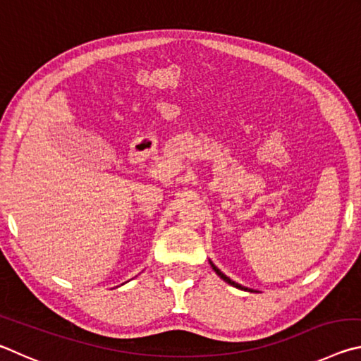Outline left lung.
I'll return each mask as SVG.
<instances>
[{"instance_id": "1", "label": "left lung", "mask_w": 361, "mask_h": 361, "mask_svg": "<svg viewBox=\"0 0 361 361\" xmlns=\"http://www.w3.org/2000/svg\"><path fill=\"white\" fill-rule=\"evenodd\" d=\"M210 264H212V267H213V271H215V272H216V274H218V276H219V277H221V279H223V280H224V282H228V283H231V285H232V286H237V288H242V290H245V288H243V286H240V285H239V283H235V282H232V280H231V279H229V277H226V276H224V274H223V272H221V271H219V269H218V267H216V266H215V264H213V262H212V261H210Z\"/></svg>"}]
</instances>
